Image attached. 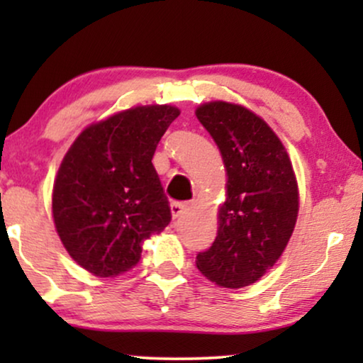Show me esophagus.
Wrapping results in <instances>:
<instances>
[{"instance_id":"1","label":"esophagus","mask_w":363,"mask_h":363,"mask_svg":"<svg viewBox=\"0 0 363 363\" xmlns=\"http://www.w3.org/2000/svg\"><path fill=\"white\" fill-rule=\"evenodd\" d=\"M170 210H172V216L177 220V218H180L183 213L188 210V205H186V203H177L175 201V203H172Z\"/></svg>"}]
</instances>
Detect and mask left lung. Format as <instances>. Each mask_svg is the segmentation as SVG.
<instances>
[{"mask_svg":"<svg viewBox=\"0 0 363 363\" xmlns=\"http://www.w3.org/2000/svg\"><path fill=\"white\" fill-rule=\"evenodd\" d=\"M196 117L220 148L228 173L226 201L210 250L196 267L221 287L256 282L279 259L294 231L299 195L291 160L271 127L247 108L208 102Z\"/></svg>","mask_w":363,"mask_h":363,"instance_id":"obj_1","label":"left lung"}]
</instances>
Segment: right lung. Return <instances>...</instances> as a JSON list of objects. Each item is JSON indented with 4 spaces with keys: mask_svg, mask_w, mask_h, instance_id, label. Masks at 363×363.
I'll use <instances>...</instances> for the list:
<instances>
[{
    "mask_svg": "<svg viewBox=\"0 0 363 363\" xmlns=\"http://www.w3.org/2000/svg\"><path fill=\"white\" fill-rule=\"evenodd\" d=\"M180 116L172 106L128 108L87 127L59 167L52 215L64 247L99 277L133 267L142 242L172 221L152 158Z\"/></svg>",
    "mask_w": 363,
    "mask_h": 363,
    "instance_id": "obj_1",
    "label": "right lung"
}]
</instances>
